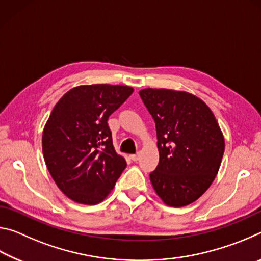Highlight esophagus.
Here are the masks:
<instances>
[{
	"label": "esophagus",
	"instance_id": "1",
	"mask_svg": "<svg viewBox=\"0 0 261 261\" xmlns=\"http://www.w3.org/2000/svg\"><path fill=\"white\" fill-rule=\"evenodd\" d=\"M130 159L132 161H138L139 160V154H134V155H130Z\"/></svg>",
	"mask_w": 261,
	"mask_h": 261
}]
</instances>
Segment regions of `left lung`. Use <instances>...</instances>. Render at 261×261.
I'll return each instance as SVG.
<instances>
[{
    "label": "left lung",
    "instance_id": "left-lung-1",
    "mask_svg": "<svg viewBox=\"0 0 261 261\" xmlns=\"http://www.w3.org/2000/svg\"><path fill=\"white\" fill-rule=\"evenodd\" d=\"M139 95L155 122L159 163L149 174L159 198L184 207L204 194L215 179L224 137L204 101L185 91L144 88Z\"/></svg>",
    "mask_w": 261,
    "mask_h": 261
}]
</instances>
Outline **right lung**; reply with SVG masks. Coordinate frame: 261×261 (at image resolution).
<instances>
[{
	"label": "right lung",
	"mask_w": 261,
	"mask_h": 261,
	"mask_svg": "<svg viewBox=\"0 0 261 261\" xmlns=\"http://www.w3.org/2000/svg\"><path fill=\"white\" fill-rule=\"evenodd\" d=\"M132 92L124 85H81L53 108L42 132L43 159L57 187L74 202L105 200L125 169L107 121Z\"/></svg>",
	"instance_id": "obj_1"
}]
</instances>
